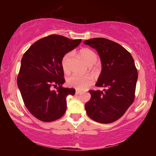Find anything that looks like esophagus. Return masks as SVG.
I'll return each instance as SVG.
<instances>
[{
	"label": "esophagus",
	"instance_id": "1",
	"mask_svg": "<svg viewBox=\"0 0 156 156\" xmlns=\"http://www.w3.org/2000/svg\"><path fill=\"white\" fill-rule=\"evenodd\" d=\"M82 92L80 91H78V90H76V95H79V94H81Z\"/></svg>",
	"mask_w": 156,
	"mask_h": 156
}]
</instances>
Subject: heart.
Masks as SVG:
<instances>
[{"label": "heart", "mask_w": 156, "mask_h": 156, "mask_svg": "<svg viewBox=\"0 0 156 156\" xmlns=\"http://www.w3.org/2000/svg\"><path fill=\"white\" fill-rule=\"evenodd\" d=\"M80 56L88 65H92L96 63L97 55L94 51L88 48L82 49L80 52ZM72 60V55L70 53L65 54L62 59V67L65 73H68L70 69V62ZM67 84L71 87L78 90H83L93 83V78L91 76H78L73 75L67 78Z\"/></svg>", "instance_id": "obj_1"}]
</instances>
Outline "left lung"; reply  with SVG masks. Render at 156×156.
<instances>
[{"label": "left lung", "instance_id": "left-lung-1", "mask_svg": "<svg viewBox=\"0 0 156 156\" xmlns=\"http://www.w3.org/2000/svg\"><path fill=\"white\" fill-rule=\"evenodd\" d=\"M84 43L98 53L102 70L96 86L105 88L102 91H89L91 99L85 104L87 113L98 122H115L135 98L138 71L133 58L120 44L106 38H94Z\"/></svg>", "mask_w": 156, "mask_h": 156}]
</instances>
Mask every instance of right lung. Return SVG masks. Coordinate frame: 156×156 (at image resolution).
<instances>
[{
	"mask_svg": "<svg viewBox=\"0 0 156 156\" xmlns=\"http://www.w3.org/2000/svg\"><path fill=\"white\" fill-rule=\"evenodd\" d=\"M60 35H50L35 42L21 60L17 83L26 107L43 122L59 119L67 109V96L75 94L65 88L62 59L81 43ZM59 85L56 91L52 86Z\"/></svg>",
	"mask_w": 156,
	"mask_h": 156,
	"instance_id": "add662e5",
	"label": "right lung"
}]
</instances>
